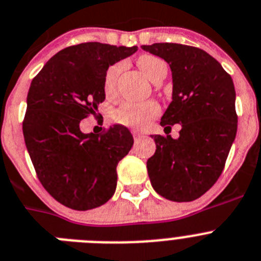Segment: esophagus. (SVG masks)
Instances as JSON below:
<instances>
[{
	"label": "esophagus",
	"mask_w": 261,
	"mask_h": 261,
	"mask_svg": "<svg viewBox=\"0 0 261 261\" xmlns=\"http://www.w3.org/2000/svg\"><path fill=\"white\" fill-rule=\"evenodd\" d=\"M133 137H135L136 141H139V140H141L142 137H144V135L140 132H133Z\"/></svg>",
	"instance_id": "1"
}]
</instances>
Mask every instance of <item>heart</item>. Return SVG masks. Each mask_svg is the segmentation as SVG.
Here are the masks:
<instances>
[{"instance_id": "heart-1", "label": "heart", "mask_w": 261, "mask_h": 261, "mask_svg": "<svg viewBox=\"0 0 261 261\" xmlns=\"http://www.w3.org/2000/svg\"><path fill=\"white\" fill-rule=\"evenodd\" d=\"M140 70L148 77L152 83H157L158 80L164 79L168 73V66L162 59L154 55H142L137 61ZM122 68L121 63L113 64L107 70L104 76V91L107 95H112L115 92L116 80ZM160 107L154 101H145V103H124L116 109L113 113V120L119 124L132 128H142L148 124L149 120L158 115Z\"/></svg>"}]
</instances>
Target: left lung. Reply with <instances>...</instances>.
I'll use <instances>...</instances> for the list:
<instances>
[{
    "label": "left lung",
    "mask_w": 261,
    "mask_h": 261,
    "mask_svg": "<svg viewBox=\"0 0 261 261\" xmlns=\"http://www.w3.org/2000/svg\"><path fill=\"white\" fill-rule=\"evenodd\" d=\"M142 50L168 62L171 103L161 117L165 130L181 124L179 137L153 135L155 153L146 162L150 184L174 202L202 197L218 181L238 129L231 76L206 51L178 43H153Z\"/></svg>",
    "instance_id": "obj_1"
}]
</instances>
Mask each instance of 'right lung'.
I'll list each match as a JSON object with an SVG mask.
<instances>
[{"mask_svg": "<svg viewBox=\"0 0 261 261\" xmlns=\"http://www.w3.org/2000/svg\"><path fill=\"white\" fill-rule=\"evenodd\" d=\"M136 51L137 46L99 42L70 46L51 58L30 84L24 144L43 188L72 210L101 206L116 190V168L132 148V133L117 124L100 135L83 133L80 121L96 115L106 99L108 67Z\"/></svg>", "mask_w": 261, "mask_h": 261, "instance_id": "right-lung-1", "label": "right lung"}]
</instances>
